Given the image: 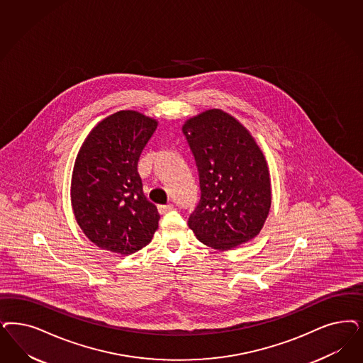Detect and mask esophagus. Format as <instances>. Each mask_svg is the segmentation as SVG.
Instances as JSON below:
<instances>
[{
    "label": "esophagus",
    "instance_id": "obj_1",
    "mask_svg": "<svg viewBox=\"0 0 363 363\" xmlns=\"http://www.w3.org/2000/svg\"><path fill=\"white\" fill-rule=\"evenodd\" d=\"M173 209H174V206L172 203L158 205V212L161 213V214H166V213H169L170 211H173Z\"/></svg>",
    "mask_w": 363,
    "mask_h": 363
}]
</instances>
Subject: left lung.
I'll use <instances>...</instances> for the list:
<instances>
[{
	"label": "left lung",
	"mask_w": 363,
	"mask_h": 363,
	"mask_svg": "<svg viewBox=\"0 0 363 363\" xmlns=\"http://www.w3.org/2000/svg\"><path fill=\"white\" fill-rule=\"evenodd\" d=\"M200 177L201 199L189 217L196 238L228 250L256 238L271 208V178L250 131L223 110H208L182 125Z\"/></svg>",
	"instance_id": "1"
}]
</instances>
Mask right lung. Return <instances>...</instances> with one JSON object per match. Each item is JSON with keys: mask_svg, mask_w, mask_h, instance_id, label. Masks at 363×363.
<instances>
[{"mask_svg": "<svg viewBox=\"0 0 363 363\" xmlns=\"http://www.w3.org/2000/svg\"><path fill=\"white\" fill-rule=\"evenodd\" d=\"M158 122L125 110L92 128L76 157L71 201L76 221L100 250L131 255L158 229L160 213L143 194L138 161Z\"/></svg>", "mask_w": 363, "mask_h": 363, "instance_id": "right-lung-1", "label": "right lung"}]
</instances>
